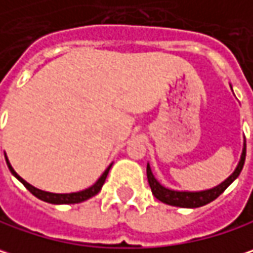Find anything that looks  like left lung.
<instances>
[{"mask_svg":"<svg viewBox=\"0 0 253 253\" xmlns=\"http://www.w3.org/2000/svg\"><path fill=\"white\" fill-rule=\"evenodd\" d=\"M245 157H246V144L244 147V151H242V157H241V161L236 167V170L233 171V174L226 178L225 181L219 186H216L214 189L205 190V191H174V190L166 189L164 186H161L155 177L151 172L150 166H147V178H148V183H150V187L153 194L163 203H167L170 206H177V208H200V206H205L210 202H213L214 199H217L223 191H225L229 184L241 174L242 169H244L245 164Z\"/></svg>","mask_w":253,"mask_h":253,"instance_id":"obj_1","label":"left lung"}]
</instances>
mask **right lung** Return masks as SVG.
<instances>
[{"mask_svg":"<svg viewBox=\"0 0 253 253\" xmlns=\"http://www.w3.org/2000/svg\"><path fill=\"white\" fill-rule=\"evenodd\" d=\"M5 161H7V166H8L9 171L12 172L23 184H24V187L31 193V194H34L37 199H40V200H43V202H47V203H51V205H73V203H81V202H84V200H87V199H90V197H93L95 194H98L102 189V186H103V183H105V180H106V175H108V172L111 170V167H112V164L105 170V172L100 175V178L92 186V187H89V189L86 190H82V191H78V193H67V194H56V193H48V191H43V190H39L36 189V187H33L31 184H28L26 180H23L17 172L12 170V167L9 166L8 160H7V157H5Z\"/></svg>","mask_w":253,"mask_h":253,"instance_id":"add662e5","label":"right lung"}]
</instances>
